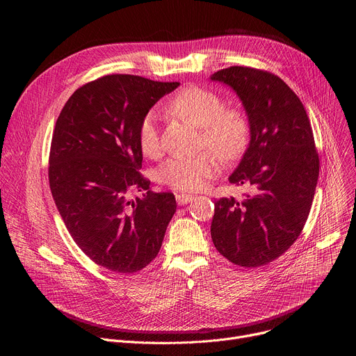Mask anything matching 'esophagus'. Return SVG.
I'll list each match as a JSON object with an SVG mask.
<instances>
[{
  "label": "esophagus",
  "mask_w": 356,
  "mask_h": 356,
  "mask_svg": "<svg viewBox=\"0 0 356 356\" xmlns=\"http://www.w3.org/2000/svg\"><path fill=\"white\" fill-rule=\"evenodd\" d=\"M195 197L191 195V194H177L176 195V200H177V204L179 206H184V204H188L190 201H193Z\"/></svg>",
  "instance_id": "1"
}]
</instances>
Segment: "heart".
I'll return each instance as SVG.
<instances>
[{
  "label": "heart",
  "instance_id": "obj_1",
  "mask_svg": "<svg viewBox=\"0 0 356 356\" xmlns=\"http://www.w3.org/2000/svg\"><path fill=\"white\" fill-rule=\"evenodd\" d=\"M177 115L201 128L204 145L225 161L238 158L249 142V122L241 110L224 108L221 97L202 87H187L169 103ZM138 145L147 158H156L161 152L158 115L147 113L138 127ZM201 152L195 156L168 159L158 170L156 180L179 191H198L207 187L221 169L218 156Z\"/></svg>",
  "mask_w": 356,
  "mask_h": 356
}]
</instances>
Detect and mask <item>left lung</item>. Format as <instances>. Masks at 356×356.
Masks as SVG:
<instances>
[{
  "mask_svg": "<svg viewBox=\"0 0 356 356\" xmlns=\"http://www.w3.org/2000/svg\"><path fill=\"white\" fill-rule=\"evenodd\" d=\"M211 80L231 87L248 115L250 140L229 183L252 187L242 201L214 202L211 238L229 262L259 268L294 243L310 214L320 173L312 124L294 91L269 72L232 66Z\"/></svg>",
  "mask_w": 356,
  "mask_h": 356,
  "instance_id": "1",
  "label": "left lung"
}]
</instances>
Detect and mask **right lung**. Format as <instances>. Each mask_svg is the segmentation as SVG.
<instances>
[{
	"mask_svg": "<svg viewBox=\"0 0 356 356\" xmlns=\"http://www.w3.org/2000/svg\"><path fill=\"white\" fill-rule=\"evenodd\" d=\"M180 83L111 74L77 88L54 131L49 184L74 242L111 272L135 273L161 250L176 213L172 193H154L138 169V127ZM143 191L129 200L131 191Z\"/></svg>",
	"mask_w": 356,
	"mask_h": 356,
	"instance_id": "obj_1",
	"label": "right lung"
}]
</instances>
